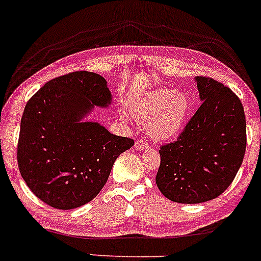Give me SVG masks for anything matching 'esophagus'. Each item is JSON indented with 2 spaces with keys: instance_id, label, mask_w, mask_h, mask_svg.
<instances>
[{
  "instance_id": "34e87169",
  "label": "esophagus",
  "mask_w": 261,
  "mask_h": 261,
  "mask_svg": "<svg viewBox=\"0 0 261 261\" xmlns=\"http://www.w3.org/2000/svg\"><path fill=\"white\" fill-rule=\"evenodd\" d=\"M138 150H143V149H148L149 148V144L145 142V140H142V139H138L136 142V144H134Z\"/></svg>"
}]
</instances>
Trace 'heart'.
Instances as JSON below:
<instances>
[{
	"label": "heart",
	"mask_w": 261,
	"mask_h": 261,
	"mask_svg": "<svg viewBox=\"0 0 261 261\" xmlns=\"http://www.w3.org/2000/svg\"><path fill=\"white\" fill-rule=\"evenodd\" d=\"M191 101L184 91L156 89L145 93L132 106V115L146 123V132L153 139L175 138L189 117Z\"/></svg>",
	"instance_id": "heart-1"
}]
</instances>
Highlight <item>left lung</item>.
Instances as JSON below:
<instances>
[{"label": "left lung", "mask_w": 261, "mask_h": 261, "mask_svg": "<svg viewBox=\"0 0 261 261\" xmlns=\"http://www.w3.org/2000/svg\"><path fill=\"white\" fill-rule=\"evenodd\" d=\"M202 105L172 143L160 145L156 185L169 200L201 203L233 182L247 148V122L238 96L215 79L197 76Z\"/></svg>", "instance_id": "left-lung-1"}]
</instances>
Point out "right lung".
Here are the masks:
<instances>
[{
    "label": "right lung",
    "instance_id": "1",
    "mask_svg": "<svg viewBox=\"0 0 261 261\" xmlns=\"http://www.w3.org/2000/svg\"><path fill=\"white\" fill-rule=\"evenodd\" d=\"M111 92L101 75L74 71L48 81L24 107L17 146L23 180L44 203L71 210L92 201L117 158L134 144L96 122H80Z\"/></svg>",
    "mask_w": 261,
    "mask_h": 261
}]
</instances>
